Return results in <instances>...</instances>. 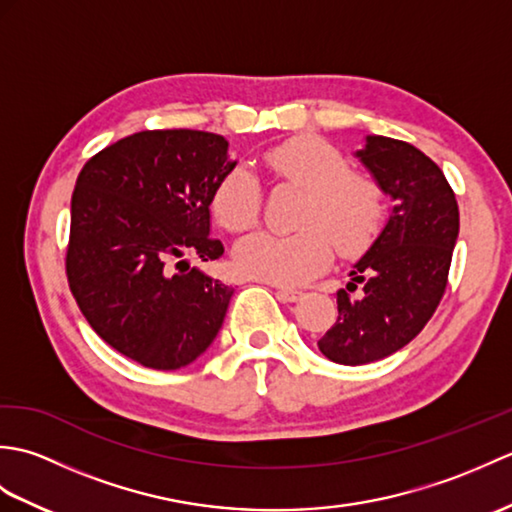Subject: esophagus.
Wrapping results in <instances>:
<instances>
[{"label": "esophagus", "mask_w": 512, "mask_h": 512, "mask_svg": "<svg viewBox=\"0 0 512 512\" xmlns=\"http://www.w3.org/2000/svg\"><path fill=\"white\" fill-rule=\"evenodd\" d=\"M277 299L284 301V303H295L301 299V292L299 290H292V288H279L277 290Z\"/></svg>", "instance_id": "esophagus-1"}]
</instances>
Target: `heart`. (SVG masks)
Segmentation results:
<instances>
[{
	"mask_svg": "<svg viewBox=\"0 0 512 512\" xmlns=\"http://www.w3.org/2000/svg\"><path fill=\"white\" fill-rule=\"evenodd\" d=\"M273 178L306 191L295 235L259 231L237 242L233 264L244 277L277 286H301L321 275L332 253L358 257L376 242L385 220L380 184L350 167L339 147L319 136H295L262 156ZM215 222L231 233L253 228L262 213V187L237 167L217 180L211 193Z\"/></svg>",
	"mask_w": 512,
	"mask_h": 512,
	"instance_id": "obj_1",
	"label": "heart"
}]
</instances>
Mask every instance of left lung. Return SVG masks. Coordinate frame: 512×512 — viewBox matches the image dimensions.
Listing matches in <instances>:
<instances>
[{
    "mask_svg": "<svg viewBox=\"0 0 512 512\" xmlns=\"http://www.w3.org/2000/svg\"><path fill=\"white\" fill-rule=\"evenodd\" d=\"M394 200L372 248L358 259L347 290L336 292L339 319L319 339L334 363L365 365L416 339L449 284L460 231L458 200L442 169L405 140L367 136L356 151ZM362 292L351 297L355 284Z\"/></svg>",
    "mask_w": 512,
    "mask_h": 512,
    "instance_id": "1",
    "label": "left lung"
}]
</instances>
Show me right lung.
<instances>
[{
    "mask_svg": "<svg viewBox=\"0 0 512 512\" xmlns=\"http://www.w3.org/2000/svg\"><path fill=\"white\" fill-rule=\"evenodd\" d=\"M233 167L224 136L198 129H147L83 165L65 275L83 317L116 352L169 372L220 332L233 288L187 257H222L209 206Z\"/></svg>",
    "mask_w": 512,
    "mask_h": 512,
    "instance_id": "1",
    "label": "right lung"
}]
</instances>
